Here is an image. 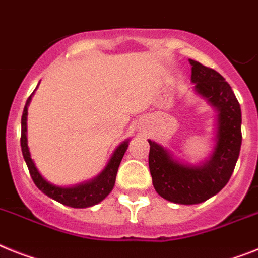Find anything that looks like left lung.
<instances>
[{"mask_svg":"<svg viewBox=\"0 0 258 258\" xmlns=\"http://www.w3.org/2000/svg\"><path fill=\"white\" fill-rule=\"evenodd\" d=\"M191 64V81L198 94L218 110L216 147L211 159L202 166H187L174 161L165 149L149 140V170L157 194L166 201L196 205L215 196L227 185L241 147V110L235 93L220 73Z\"/></svg>","mask_w":258,"mask_h":258,"instance_id":"left-lung-1","label":"left lung"}]
</instances>
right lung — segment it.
I'll return each instance as SVG.
<instances>
[{
  "mask_svg": "<svg viewBox=\"0 0 258 258\" xmlns=\"http://www.w3.org/2000/svg\"><path fill=\"white\" fill-rule=\"evenodd\" d=\"M30 101H31V96L27 98L25 109L22 112V131H21V147H22V155L25 159L27 168H29L30 176H31L32 181L36 185L39 190H42L45 196H48L49 198L55 199L57 202L66 205L69 207H75V209H84V207H90L96 203L101 202L102 199L109 196V192L111 191L115 183L116 172H118L119 164L122 161L123 155H124L125 149L128 147V142L122 143L120 146L116 148V151L112 155L111 160H110L109 165L106 166L103 170L96 179H93L90 182L82 183V185L75 186V187H59V186L51 185L47 182L40 173L36 169L35 164L30 157L29 147H27V136H26V131H27V106H29Z\"/></svg>",
  "mask_w": 258,
  "mask_h": 258,
  "instance_id": "obj_1",
  "label": "right lung"
}]
</instances>
